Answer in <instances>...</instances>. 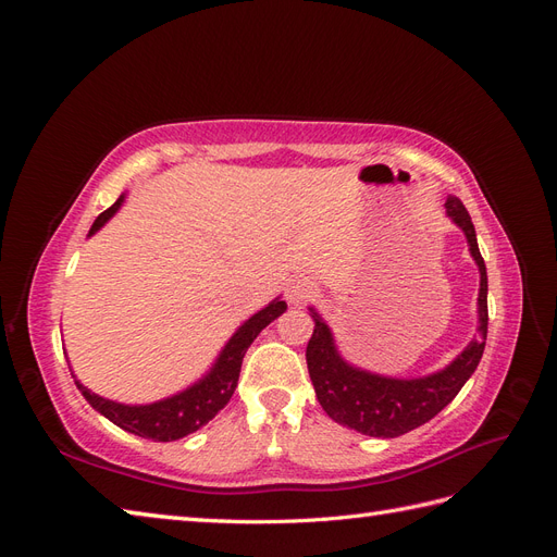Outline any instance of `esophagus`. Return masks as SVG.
<instances>
[{"label": "esophagus", "instance_id": "34e87169", "mask_svg": "<svg viewBox=\"0 0 557 557\" xmlns=\"http://www.w3.org/2000/svg\"><path fill=\"white\" fill-rule=\"evenodd\" d=\"M285 297H288V301L295 307L305 305V301L311 297V281L301 278V276L293 278L290 285H288V290H285Z\"/></svg>", "mask_w": 557, "mask_h": 557}]
</instances>
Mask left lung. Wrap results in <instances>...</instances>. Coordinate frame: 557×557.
<instances>
[{
  "instance_id": "left-lung-1",
  "label": "left lung",
  "mask_w": 557,
  "mask_h": 557,
  "mask_svg": "<svg viewBox=\"0 0 557 557\" xmlns=\"http://www.w3.org/2000/svg\"><path fill=\"white\" fill-rule=\"evenodd\" d=\"M444 207L450 221L465 232L469 252L481 274L476 336L465 346L462 352H458V358L440 369V372L416 379L383 376L350 364L336 348L334 334L323 315L309 307L315 327L307 346V367L320 407L334 423L367 436L395 440V436L420 428L440 413L479 367L487 336L485 262L479 250L474 223H471L462 201L458 197H448Z\"/></svg>"
}]
</instances>
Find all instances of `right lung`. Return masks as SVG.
Listing matches in <instances>:
<instances>
[{
	"label": "right lung",
	"instance_id": "obj_1",
	"mask_svg": "<svg viewBox=\"0 0 557 557\" xmlns=\"http://www.w3.org/2000/svg\"><path fill=\"white\" fill-rule=\"evenodd\" d=\"M125 193L117 197L113 207H109L104 213L97 215V221L92 223L88 237L102 230L111 218L117 213V209L123 207ZM288 305L281 297L272 299L264 309L258 313H252L248 320L237 327L223 350L218 352V358L213 360L209 372L197 379L193 385L183 387L176 395H170L158 401L150 404H123V401H113L102 395H97L88 391L74 374V383L81 391V395L86 397V401L95 411L109 418L113 425H117L125 432H132L137 436H144V440H153V442H176L188 436L190 432H197L201 425H207L209 420L221 411L225 404L232 399L234 391H237V381L242 372V360L246 356L248 346L252 339L276 320L281 313H285Z\"/></svg>",
	"mask_w": 557,
	"mask_h": 557
}]
</instances>
